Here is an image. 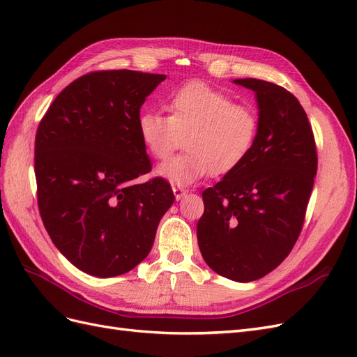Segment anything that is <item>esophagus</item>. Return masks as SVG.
Returning a JSON list of instances; mask_svg holds the SVG:
<instances>
[{
	"mask_svg": "<svg viewBox=\"0 0 357 357\" xmlns=\"http://www.w3.org/2000/svg\"><path fill=\"white\" fill-rule=\"evenodd\" d=\"M172 192H174L176 199H181L188 193V190L185 188H181L178 185H172Z\"/></svg>",
	"mask_w": 357,
	"mask_h": 357,
	"instance_id": "esophagus-1",
	"label": "esophagus"
}]
</instances>
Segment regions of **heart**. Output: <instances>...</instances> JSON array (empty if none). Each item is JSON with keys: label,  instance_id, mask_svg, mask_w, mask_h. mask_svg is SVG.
Returning a JSON list of instances; mask_svg holds the SVG:
<instances>
[{"label": "heart", "instance_id": "b5f03b06", "mask_svg": "<svg viewBox=\"0 0 357 357\" xmlns=\"http://www.w3.org/2000/svg\"><path fill=\"white\" fill-rule=\"evenodd\" d=\"M169 116L143 112L138 134L147 152L164 160L180 146L185 153L158 168L162 177L190 185L210 174L222 177L235 171L250 155L261 126L255 107L235 102L231 95L202 82H190L172 91Z\"/></svg>", "mask_w": 357, "mask_h": 357}]
</instances>
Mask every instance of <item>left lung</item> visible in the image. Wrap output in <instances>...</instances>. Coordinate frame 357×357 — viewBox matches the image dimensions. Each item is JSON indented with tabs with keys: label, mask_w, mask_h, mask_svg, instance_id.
<instances>
[{
	"label": "left lung",
	"mask_w": 357,
	"mask_h": 357,
	"mask_svg": "<svg viewBox=\"0 0 357 357\" xmlns=\"http://www.w3.org/2000/svg\"><path fill=\"white\" fill-rule=\"evenodd\" d=\"M235 83L256 92L261 126L243 164L202 192L197 235L213 271L247 283L271 273L294 248L314 185L317 149L294 93L257 79Z\"/></svg>",
	"instance_id": "obj_1"
}]
</instances>
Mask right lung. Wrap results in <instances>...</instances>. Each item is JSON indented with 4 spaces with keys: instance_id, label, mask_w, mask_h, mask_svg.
<instances>
[{
    "instance_id": "right-lung-1",
    "label": "right lung",
    "mask_w": 357,
    "mask_h": 357,
    "mask_svg": "<svg viewBox=\"0 0 357 357\" xmlns=\"http://www.w3.org/2000/svg\"><path fill=\"white\" fill-rule=\"evenodd\" d=\"M165 74L100 70L70 83L36 134L34 171L43 225L83 273L116 277L149 255L162 215L174 202L153 177L138 134L139 107Z\"/></svg>"
}]
</instances>
